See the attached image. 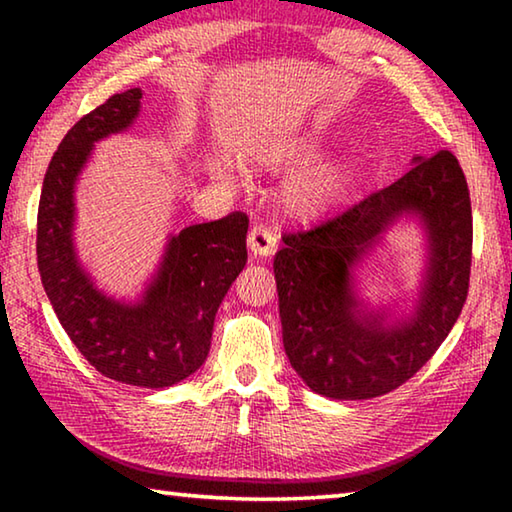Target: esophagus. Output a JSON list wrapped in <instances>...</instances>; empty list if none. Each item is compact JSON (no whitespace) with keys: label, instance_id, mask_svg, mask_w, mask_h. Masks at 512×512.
Segmentation results:
<instances>
[{"label":"esophagus","instance_id":"34e87169","mask_svg":"<svg viewBox=\"0 0 512 512\" xmlns=\"http://www.w3.org/2000/svg\"><path fill=\"white\" fill-rule=\"evenodd\" d=\"M248 248L255 257H271L277 250V232L268 225H255L248 232Z\"/></svg>","mask_w":512,"mask_h":512}]
</instances>
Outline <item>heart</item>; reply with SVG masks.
<instances>
[{"label":"heart","mask_w":512,"mask_h":512,"mask_svg":"<svg viewBox=\"0 0 512 512\" xmlns=\"http://www.w3.org/2000/svg\"><path fill=\"white\" fill-rule=\"evenodd\" d=\"M327 137L318 133H309L305 137H293V140L280 142L266 151L262 162L268 169H293L300 164L320 158L327 149ZM212 171L219 178L232 176V164L228 160H214ZM350 167L339 160L318 162L314 167L291 176L282 187L280 201L282 210L293 219H316L341 201V196L348 187Z\"/></svg>","instance_id":"1"}]
</instances>
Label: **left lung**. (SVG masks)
I'll list each match as a JSON object with an SVG mask.
<instances>
[{
	"label": "left lung",
	"instance_id": "left-lung-1",
	"mask_svg": "<svg viewBox=\"0 0 512 512\" xmlns=\"http://www.w3.org/2000/svg\"><path fill=\"white\" fill-rule=\"evenodd\" d=\"M402 218L418 220L428 255L411 310L370 308L358 266ZM273 271L293 370L332 400H370L411 379L452 332L470 287L472 207L449 151L415 155L391 187L314 230L284 235Z\"/></svg>",
	"mask_w": 512,
	"mask_h": 512
}]
</instances>
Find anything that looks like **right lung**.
Instances as JSON below:
<instances>
[{
    "label": "right lung",
    "instance_id": "right-lung-1",
    "mask_svg": "<svg viewBox=\"0 0 512 512\" xmlns=\"http://www.w3.org/2000/svg\"><path fill=\"white\" fill-rule=\"evenodd\" d=\"M142 110V90L110 97L76 121L49 162L38 207V271L60 325L103 377L167 388L203 366L214 316L246 266L248 216L232 212L169 235L158 271L137 300L97 287L74 244L76 183L94 144L124 133Z\"/></svg>",
    "mask_w": 512,
    "mask_h": 512
}]
</instances>
